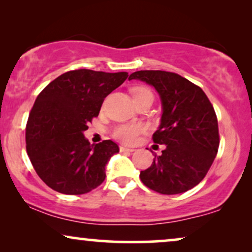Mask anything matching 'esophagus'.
I'll list each match as a JSON object with an SVG mask.
<instances>
[{
  "mask_svg": "<svg viewBox=\"0 0 252 252\" xmlns=\"http://www.w3.org/2000/svg\"><path fill=\"white\" fill-rule=\"evenodd\" d=\"M135 149H133V148H127V147H120V151H127V153H133V151Z\"/></svg>",
  "mask_w": 252,
  "mask_h": 252,
  "instance_id": "obj_1",
  "label": "esophagus"
}]
</instances>
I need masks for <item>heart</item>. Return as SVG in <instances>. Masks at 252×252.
<instances>
[{"mask_svg":"<svg viewBox=\"0 0 252 252\" xmlns=\"http://www.w3.org/2000/svg\"><path fill=\"white\" fill-rule=\"evenodd\" d=\"M147 95H153L148 88L137 87L133 89V97L140 98ZM143 130V126L141 124H122L116 126L112 130V136L115 139L122 141L124 143H134L139 136V134Z\"/></svg>","mask_w":252,"mask_h":252,"instance_id":"1","label":"heart"}]
</instances>
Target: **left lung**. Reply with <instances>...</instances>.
<instances>
[{
	"instance_id": "1",
	"label": "left lung",
	"mask_w": 252,
	"mask_h": 252,
	"mask_svg": "<svg viewBox=\"0 0 252 252\" xmlns=\"http://www.w3.org/2000/svg\"><path fill=\"white\" fill-rule=\"evenodd\" d=\"M141 80L159 94L163 108L155 143L165 144L151 166L141 171L148 188L164 195L181 194L198 185L208 173L219 148L215 109L198 86L173 72L136 71L128 80Z\"/></svg>"
}]
</instances>
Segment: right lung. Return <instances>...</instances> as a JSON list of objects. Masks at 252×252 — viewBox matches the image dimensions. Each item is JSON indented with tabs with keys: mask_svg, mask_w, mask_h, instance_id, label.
Wrapping results in <instances>:
<instances>
[{
	"mask_svg": "<svg viewBox=\"0 0 252 252\" xmlns=\"http://www.w3.org/2000/svg\"><path fill=\"white\" fill-rule=\"evenodd\" d=\"M127 77L81 68L60 75L40 93L27 120L26 150L48 187L81 195L104 181L106 164L119 147L111 140L91 144L84 132Z\"/></svg>",
	"mask_w": 252,
	"mask_h": 252,
	"instance_id": "right-lung-1",
	"label": "right lung"
}]
</instances>
